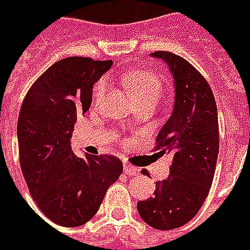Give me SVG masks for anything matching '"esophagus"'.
Returning a JSON list of instances; mask_svg holds the SVG:
<instances>
[{"instance_id": "esophagus-1", "label": "esophagus", "mask_w": 250, "mask_h": 250, "mask_svg": "<svg viewBox=\"0 0 250 250\" xmlns=\"http://www.w3.org/2000/svg\"><path fill=\"white\" fill-rule=\"evenodd\" d=\"M123 171H125V174L131 175V176H136V175H139V171H137L136 168L130 167V165H125V167H123Z\"/></svg>"}]
</instances>
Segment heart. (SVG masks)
<instances>
[{
	"label": "heart",
	"instance_id": "heart-1",
	"mask_svg": "<svg viewBox=\"0 0 250 250\" xmlns=\"http://www.w3.org/2000/svg\"><path fill=\"white\" fill-rule=\"evenodd\" d=\"M125 85L128 88V91L136 97L137 101L140 100H147V98H153L158 100L162 94V81L159 76L150 72H145V71H131L125 76ZM107 88V82L105 79H101L95 83L94 86V101H100L105 92Z\"/></svg>",
	"mask_w": 250,
	"mask_h": 250
}]
</instances>
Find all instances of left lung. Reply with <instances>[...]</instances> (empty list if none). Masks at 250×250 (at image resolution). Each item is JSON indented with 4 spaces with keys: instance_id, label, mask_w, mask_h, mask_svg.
<instances>
[{
    "instance_id": "1",
    "label": "left lung",
    "mask_w": 250,
    "mask_h": 250,
    "mask_svg": "<svg viewBox=\"0 0 250 250\" xmlns=\"http://www.w3.org/2000/svg\"><path fill=\"white\" fill-rule=\"evenodd\" d=\"M174 79L172 113L156 137L158 155H169V176L156 182L153 197L139 201L142 220L158 230L187 225L206 201L219 155V120L213 91L184 58L155 52Z\"/></svg>"
}]
</instances>
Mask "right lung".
<instances>
[{"label": "right lung", "instance_id": "obj_1", "mask_svg": "<svg viewBox=\"0 0 250 250\" xmlns=\"http://www.w3.org/2000/svg\"><path fill=\"white\" fill-rule=\"evenodd\" d=\"M111 65L79 56L56 62L31 85L19 114L25 184L43 214L63 227L89 222L123 172L119 158H81L71 146L76 116L89 110L94 83Z\"/></svg>", "mask_w": 250, "mask_h": 250}]
</instances>
